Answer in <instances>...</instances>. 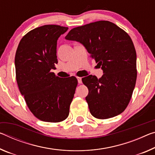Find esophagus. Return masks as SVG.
I'll return each instance as SVG.
<instances>
[{"instance_id":"34e87169","label":"esophagus","mask_w":155,"mask_h":155,"mask_svg":"<svg viewBox=\"0 0 155 155\" xmlns=\"http://www.w3.org/2000/svg\"><path fill=\"white\" fill-rule=\"evenodd\" d=\"M77 80L78 83H82V78L81 77H77Z\"/></svg>"}]
</instances>
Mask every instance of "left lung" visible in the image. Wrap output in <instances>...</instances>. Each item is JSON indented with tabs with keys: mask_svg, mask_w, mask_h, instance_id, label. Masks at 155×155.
<instances>
[{
	"mask_svg": "<svg viewBox=\"0 0 155 155\" xmlns=\"http://www.w3.org/2000/svg\"><path fill=\"white\" fill-rule=\"evenodd\" d=\"M65 38L82 43L104 71L99 79L92 75L82 78L89 90L85 99L91 114L106 119L121 114L131 99L137 76L130 36L114 23L99 21L72 29Z\"/></svg>",
	"mask_w": 155,
	"mask_h": 155,
	"instance_id": "obj_1",
	"label": "left lung"
}]
</instances>
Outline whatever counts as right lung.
Segmentation results:
<instances>
[{"mask_svg": "<svg viewBox=\"0 0 155 155\" xmlns=\"http://www.w3.org/2000/svg\"><path fill=\"white\" fill-rule=\"evenodd\" d=\"M68 29L57 25L36 28L22 38L16 51L19 90L29 110L43 121L67 119L78 84L75 77L60 78L51 72L58 63L57 40Z\"/></svg>", "mask_w": 155, "mask_h": 155, "instance_id": "right-lung-1", "label": "right lung"}]
</instances>
